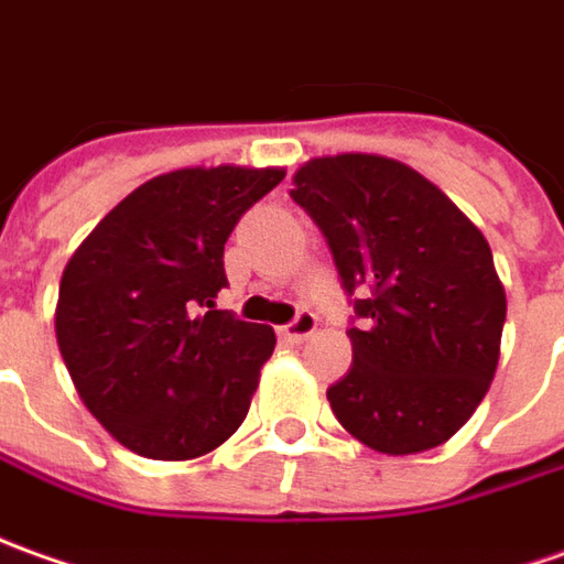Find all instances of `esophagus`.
<instances>
[{"label":"esophagus","instance_id":"esophagus-1","mask_svg":"<svg viewBox=\"0 0 564 564\" xmlns=\"http://www.w3.org/2000/svg\"><path fill=\"white\" fill-rule=\"evenodd\" d=\"M314 330H317V317H314L312 312H299L286 327H281V339L283 343H293V346H299V343H305Z\"/></svg>","mask_w":564,"mask_h":564}]
</instances>
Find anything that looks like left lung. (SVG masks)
Segmentation results:
<instances>
[{"label": "left lung", "mask_w": 564, "mask_h": 564, "mask_svg": "<svg viewBox=\"0 0 564 564\" xmlns=\"http://www.w3.org/2000/svg\"><path fill=\"white\" fill-rule=\"evenodd\" d=\"M293 185L358 321L351 367L327 389L336 420L379 454L438 447L481 404L500 358L507 293L485 234L420 172L377 153L308 160Z\"/></svg>", "instance_id": "left-lung-1"}]
</instances>
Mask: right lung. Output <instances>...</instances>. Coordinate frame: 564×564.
Listing matches in <instances>:
<instances>
[{
  "label": "right lung",
  "mask_w": 564,
  "mask_h": 564,
  "mask_svg": "<svg viewBox=\"0 0 564 564\" xmlns=\"http://www.w3.org/2000/svg\"><path fill=\"white\" fill-rule=\"evenodd\" d=\"M283 170H175L135 187L79 243L55 333L83 404L129 451L194 459L247 420L274 330L218 312L234 225Z\"/></svg>",
  "instance_id": "right-lung-1"
}]
</instances>
